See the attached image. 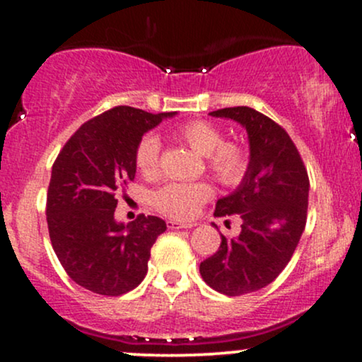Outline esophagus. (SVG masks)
I'll return each mask as SVG.
<instances>
[{"label": "esophagus", "mask_w": 362, "mask_h": 362, "mask_svg": "<svg viewBox=\"0 0 362 362\" xmlns=\"http://www.w3.org/2000/svg\"><path fill=\"white\" fill-rule=\"evenodd\" d=\"M167 224L170 230H187V228L195 226L194 223H178V221H168Z\"/></svg>", "instance_id": "esophagus-1"}]
</instances>
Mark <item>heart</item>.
<instances>
[{
	"label": "heart",
	"mask_w": 362,
	"mask_h": 362,
	"mask_svg": "<svg viewBox=\"0 0 362 362\" xmlns=\"http://www.w3.org/2000/svg\"><path fill=\"white\" fill-rule=\"evenodd\" d=\"M175 136L195 153L206 156V167L223 185L236 187L250 168V151L240 141H224L223 131L207 120H189L177 127ZM160 139L146 134L139 139L134 151L136 168L144 177H156L160 172ZM213 197V187L207 182L167 184L153 194V206L167 218L189 221Z\"/></svg>",
	"instance_id": "1"
}]
</instances>
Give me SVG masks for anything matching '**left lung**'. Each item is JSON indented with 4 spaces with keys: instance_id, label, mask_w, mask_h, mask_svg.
I'll return each instance as SVG.
<instances>
[{
    "instance_id": "1",
    "label": "left lung",
    "mask_w": 362,
    "mask_h": 362,
    "mask_svg": "<svg viewBox=\"0 0 362 362\" xmlns=\"http://www.w3.org/2000/svg\"><path fill=\"white\" fill-rule=\"evenodd\" d=\"M211 115L247 129L250 168L214 211V216L238 214L242 231L231 240L221 235L218 252L201 262L199 271L218 293L242 296L271 284L293 257L306 224L310 178L296 144L271 117L250 107H228Z\"/></svg>"
}]
</instances>
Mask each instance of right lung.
Listing matches in <instances>:
<instances>
[{
	"mask_svg": "<svg viewBox=\"0 0 362 362\" xmlns=\"http://www.w3.org/2000/svg\"><path fill=\"white\" fill-rule=\"evenodd\" d=\"M175 112L149 114L119 105L86 120L52 165L47 226L62 269L81 288L120 296L138 288L167 223L139 214L127 226L114 219L117 194L134 180L139 139Z\"/></svg>",
	"mask_w": 362,
	"mask_h": 362,
	"instance_id": "1",
	"label": "right lung"
}]
</instances>
